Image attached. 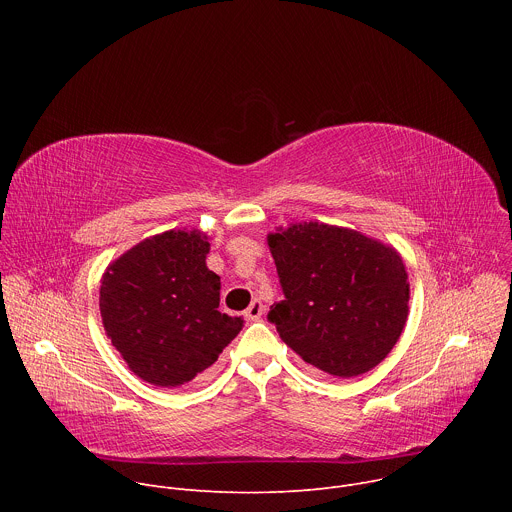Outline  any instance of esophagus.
<instances>
[{
	"mask_svg": "<svg viewBox=\"0 0 512 512\" xmlns=\"http://www.w3.org/2000/svg\"><path fill=\"white\" fill-rule=\"evenodd\" d=\"M263 310H265V306H263L259 300H253L251 306L245 310V318L251 320V322H253V320H259V318L263 316Z\"/></svg>",
	"mask_w": 512,
	"mask_h": 512,
	"instance_id": "34e87169",
	"label": "esophagus"
}]
</instances>
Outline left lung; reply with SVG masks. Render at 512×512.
I'll list each match as a JSON object with an SVG mask.
<instances>
[{"instance_id": "1", "label": "left lung", "mask_w": 512, "mask_h": 512, "mask_svg": "<svg viewBox=\"0 0 512 512\" xmlns=\"http://www.w3.org/2000/svg\"><path fill=\"white\" fill-rule=\"evenodd\" d=\"M267 243L283 291L267 320L281 340L332 377L375 369L399 340L409 312L399 253L318 223L294 225Z\"/></svg>"}]
</instances>
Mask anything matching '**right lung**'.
<instances>
[{
  "mask_svg": "<svg viewBox=\"0 0 512 512\" xmlns=\"http://www.w3.org/2000/svg\"><path fill=\"white\" fill-rule=\"evenodd\" d=\"M208 247L196 231H168L129 249L103 275V326L143 381H192L243 328L241 316L218 312L221 277L206 267Z\"/></svg>",
  "mask_w": 512,
  "mask_h": 512,
  "instance_id": "obj_1",
  "label": "right lung"
}]
</instances>
